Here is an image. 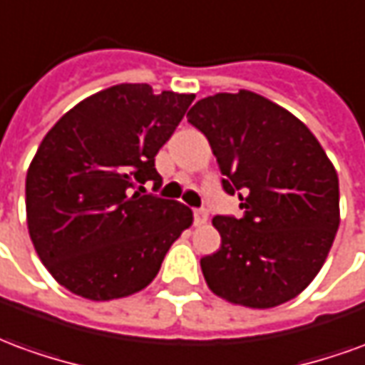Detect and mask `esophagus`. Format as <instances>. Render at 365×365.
Returning <instances> with one entry per match:
<instances>
[{
	"mask_svg": "<svg viewBox=\"0 0 365 365\" xmlns=\"http://www.w3.org/2000/svg\"><path fill=\"white\" fill-rule=\"evenodd\" d=\"M207 217H209V213H207L205 209H193V221H195V225H205L207 222Z\"/></svg>",
	"mask_w": 365,
	"mask_h": 365,
	"instance_id": "1",
	"label": "esophagus"
}]
</instances>
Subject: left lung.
I'll return each mask as SVG.
<instances>
[{"label": "left lung", "mask_w": 365, "mask_h": 365, "mask_svg": "<svg viewBox=\"0 0 365 365\" xmlns=\"http://www.w3.org/2000/svg\"><path fill=\"white\" fill-rule=\"evenodd\" d=\"M187 120L211 144L240 219L217 215L221 248L201 258L209 289L269 309L297 297L329 256L340 225L338 175L301 120L254 91L199 99Z\"/></svg>", "instance_id": "obj_1"}]
</instances>
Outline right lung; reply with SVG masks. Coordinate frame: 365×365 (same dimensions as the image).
Instances as JSON below:
<instances>
[{"label": "right lung", "instance_id": "right-lung-1", "mask_svg": "<svg viewBox=\"0 0 365 365\" xmlns=\"http://www.w3.org/2000/svg\"><path fill=\"white\" fill-rule=\"evenodd\" d=\"M193 99L119 83L86 97L46 133L27 170L25 205L33 246L62 287L111 301L156 277L193 213L140 191L162 185L154 158Z\"/></svg>", "mask_w": 365, "mask_h": 365}]
</instances>
